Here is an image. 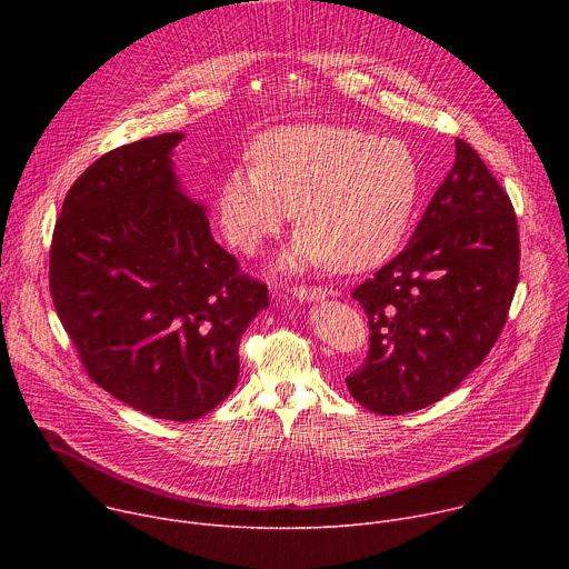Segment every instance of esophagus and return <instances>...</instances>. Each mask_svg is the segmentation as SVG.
Segmentation results:
<instances>
[{
	"instance_id": "obj_1",
	"label": "esophagus",
	"mask_w": 569,
	"mask_h": 569,
	"mask_svg": "<svg viewBox=\"0 0 569 569\" xmlns=\"http://www.w3.org/2000/svg\"><path fill=\"white\" fill-rule=\"evenodd\" d=\"M292 295L299 301H321V299H327V288H321V286H299V288L292 290Z\"/></svg>"
}]
</instances>
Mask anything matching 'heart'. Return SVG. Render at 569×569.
Segmentation results:
<instances>
[{
    "mask_svg": "<svg viewBox=\"0 0 569 569\" xmlns=\"http://www.w3.org/2000/svg\"><path fill=\"white\" fill-rule=\"evenodd\" d=\"M254 164L233 167L218 187V224L246 254L283 231L299 236L279 268L327 263L369 270L393 254L419 198V164L408 143L349 126H286L252 146Z\"/></svg>",
    "mask_w": 569,
    "mask_h": 569,
    "instance_id": "heart-1",
    "label": "heart"
}]
</instances>
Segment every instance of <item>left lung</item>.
I'll list each match as a JSON object with an SVG mask.
<instances>
[{"label": "left lung", "instance_id": "1", "mask_svg": "<svg viewBox=\"0 0 569 569\" xmlns=\"http://www.w3.org/2000/svg\"><path fill=\"white\" fill-rule=\"evenodd\" d=\"M455 148L408 248L353 290L371 338L347 387L376 415L423 410L459 387L498 342L513 301L520 240L511 200L466 141Z\"/></svg>", "mask_w": 569, "mask_h": 569}]
</instances>
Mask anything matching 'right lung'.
<instances>
[{"instance_id":"right-lung-1","label":"right lung","mask_w":569,"mask_h":569,"mask_svg":"<svg viewBox=\"0 0 569 569\" xmlns=\"http://www.w3.org/2000/svg\"><path fill=\"white\" fill-rule=\"evenodd\" d=\"M182 132L110 150L53 229L49 286L90 378L130 408L196 421L238 382V345L268 288L238 272L176 176Z\"/></svg>"}]
</instances>
